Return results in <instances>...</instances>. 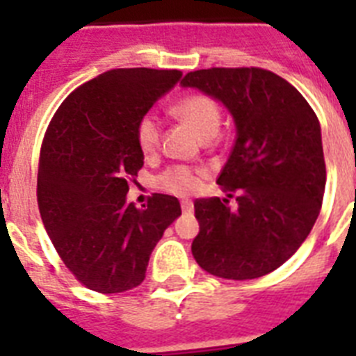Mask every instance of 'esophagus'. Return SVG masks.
<instances>
[{
    "instance_id": "1",
    "label": "esophagus",
    "mask_w": 356,
    "mask_h": 356,
    "mask_svg": "<svg viewBox=\"0 0 356 356\" xmlns=\"http://www.w3.org/2000/svg\"><path fill=\"white\" fill-rule=\"evenodd\" d=\"M181 209H183V212L184 214H190V212L194 211V203H192V201H183V203H181Z\"/></svg>"
}]
</instances>
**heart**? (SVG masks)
I'll return each mask as SVG.
<instances>
[{
    "label": "heart",
    "mask_w": 356,
    "mask_h": 356,
    "mask_svg": "<svg viewBox=\"0 0 356 356\" xmlns=\"http://www.w3.org/2000/svg\"><path fill=\"white\" fill-rule=\"evenodd\" d=\"M173 116L188 125L201 140H211L220 129L222 113L220 105L212 96L195 92L181 97L172 107ZM136 144L145 156H153L159 153L162 144V125L155 114H144L136 123ZM207 175L205 168L197 166H177L168 168L156 177V186L162 192L173 195H192L201 188V181Z\"/></svg>",
    "instance_id": "1"
}]
</instances>
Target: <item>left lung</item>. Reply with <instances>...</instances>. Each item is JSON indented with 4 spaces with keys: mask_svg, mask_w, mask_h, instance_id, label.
<instances>
[{
    "mask_svg": "<svg viewBox=\"0 0 356 356\" xmlns=\"http://www.w3.org/2000/svg\"><path fill=\"white\" fill-rule=\"evenodd\" d=\"M181 85L216 97L236 125L216 181L236 197V209L220 197L194 201L195 262L233 281L268 275L298 251L320 214L327 172L318 116L298 88L270 70H197Z\"/></svg>",
    "mask_w": 356,
    "mask_h": 356,
    "instance_id": "8db88e82",
    "label": "left lung"
}]
</instances>
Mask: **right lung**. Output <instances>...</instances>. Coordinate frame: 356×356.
<instances>
[{
    "mask_svg": "<svg viewBox=\"0 0 356 356\" xmlns=\"http://www.w3.org/2000/svg\"><path fill=\"white\" fill-rule=\"evenodd\" d=\"M181 75L111 70L75 88L47 125L36 181L42 222L64 266L94 292L138 286L151 251L181 216L173 195L153 194L144 209L125 200L144 166L136 123Z\"/></svg>",
    "mask_w": 356,
    "mask_h": 356,
    "instance_id": "1",
    "label": "right lung"
}]
</instances>
